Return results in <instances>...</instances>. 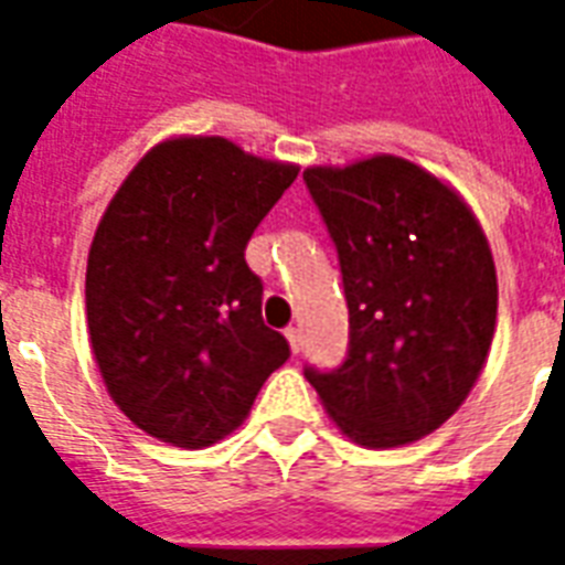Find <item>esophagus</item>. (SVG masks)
<instances>
[{
	"label": "esophagus",
	"instance_id": "34e87169",
	"mask_svg": "<svg viewBox=\"0 0 565 565\" xmlns=\"http://www.w3.org/2000/svg\"><path fill=\"white\" fill-rule=\"evenodd\" d=\"M286 340H288V345H291V352L298 355L300 345H303V340H300V328H295V324H291V328H286Z\"/></svg>",
	"mask_w": 565,
	"mask_h": 565
}]
</instances>
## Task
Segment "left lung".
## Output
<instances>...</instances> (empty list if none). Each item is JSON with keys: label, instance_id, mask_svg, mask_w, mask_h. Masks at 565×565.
Segmentation results:
<instances>
[{"label": "left lung", "instance_id": "obj_1", "mask_svg": "<svg viewBox=\"0 0 565 565\" xmlns=\"http://www.w3.org/2000/svg\"><path fill=\"white\" fill-rule=\"evenodd\" d=\"M340 255L349 355L303 376L352 443L409 446L451 418L497 328V267L476 213L401 156L303 171Z\"/></svg>", "mask_w": 565, "mask_h": 565}]
</instances>
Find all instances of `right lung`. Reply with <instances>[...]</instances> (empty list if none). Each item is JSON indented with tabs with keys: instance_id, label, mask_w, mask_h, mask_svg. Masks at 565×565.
I'll return each instance as SVG.
<instances>
[{
	"instance_id": "add662e5",
	"label": "right lung",
	"mask_w": 565,
	"mask_h": 565,
	"mask_svg": "<svg viewBox=\"0 0 565 565\" xmlns=\"http://www.w3.org/2000/svg\"><path fill=\"white\" fill-rule=\"evenodd\" d=\"M298 171L220 135H180L110 198L86 258V324L110 401L143 434L220 443L288 361L243 249Z\"/></svg>"
}]
</instances>
